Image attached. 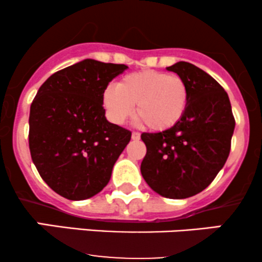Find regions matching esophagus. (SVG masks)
Wrapping results in <instances>:
<instances>
[{"label": "esophagus", "instance_id": "obj_1", "mask_svg": "<svg viewBox=\"0 0 262 262\" xmlns=\"http://www.w3.org/2000/svg\"><path fill=\"white\" fill-rule=\"evenodd\" d=\"M132 139L139 140L140 139V133H138V132H133V133H132Z\"/></svg>", "mask_w": 262, "mask_h": 262}]
</instances>
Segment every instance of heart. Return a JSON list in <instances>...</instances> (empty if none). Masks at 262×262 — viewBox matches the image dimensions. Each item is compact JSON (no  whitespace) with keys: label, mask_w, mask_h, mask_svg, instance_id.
<instances>
[{"label":"heart","mask_w":262,"mask_h":262,"mask_svg":"<svg viewBox=\"0 0 262 262\" xmlns=\"http://www.w3.org/2000/svg\"><path fill=\"white\" fill-rule=\"evenodd\" d=\"M108 118L123 124L134 112L152 130H166L182 119L188 106L186 81L177 75L160 71H140L123 77L118 86L110 85L103 92Z\"/></svg>","instance_id":"b5f03b06"}]
</instances>
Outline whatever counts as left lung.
<instances>
[{"mask_svg": "<svg viewBox=\"0 0 262 262\" xmlns=\"http://www.w3.org/2000/svg\"><path fill=\"white\" fill-rule=\"evenodd\" d=\"M167 70L187 83L188 106L172 128L141 134L146 155L140 171L156 193L182 200L208 187L224 166L235 119L228 93L206 71L186 61Z\"/></svg>", "mask_w": 262, "mask_h": 262, "instance_id": "8db88e82", "label": "left lung"}]
</instances>
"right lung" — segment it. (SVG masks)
I'll return each instance as SVG.
<instances>
[{"label":"right lung","instance_id":"obj_1","mask_svg":"<svg viewBox=\"0 0 262 262\" xmlns=\"http://www.w3.org/2000/svg\"><path fill=\"white\" fill-rule=\"evenodd\" d=\"M128 66L85 59L53 74L32 102L29 150L39 175L71 201L95 196L132 138L110 123L103 108L108 83Z\"/></svg>","mask_w":262,"mask_h":262}]
</instances>
